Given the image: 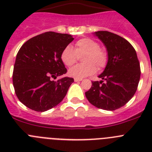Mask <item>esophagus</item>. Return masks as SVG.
<instances>
[{"mask_svg": "<svg viewBox=\"0 0 152 152\" xmlns=\"http://www.w3.org/2000/svg\"><path fill=\"white\" fill-rule=\"evenodd\" d=\"M81 80H82V79L81 78H76V77L75 78V82H79V81H81Z\"/></svg>", "mask_w": 152, "mask_h": 152, "instance_id": "1", "label": "esophagus"}]
</instances>
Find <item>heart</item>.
I'll use <instances>...</instances> for the list:
<instances>
[{
	"label": "heart",
	"mask_w": 152,
	"mask_h": 152,
	"mask_svg": "<svg viewBox=\"0 0 152 152\" xmlns=\"http://www.w3.org/2000/svg\"><path fill=\"white\" fill-rule=\"evenodd\" d=\"M83 55L82 64L75 65L68 71V75L76 78L94 74L96 69L101 71L105 68L109 61L107 51L100 48L97 42L91 38H83L75 43V49L67 45L61 52V60L66 66L71 67L77 61V56Z\"/></svg>",
	"instance_id": "heart-1"
}]
</instances>
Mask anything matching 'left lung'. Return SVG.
<instances>
[{
  "label": "left lung",
  "instance_id": "8db88e82",
  "mask_svg": "<svg viewBox=\"0 0 152 152\" xmlns=\"http://www.w3.org/2000/svg\"><path fill=\"white\" fill-rule=\"evenodd\" d=\"M95 35L107 47L109 61L99 75L102 80L92 81L85 96L97 108L115 110L126 105L136 92L140 63L133 46L124 38L108 31H97Z\"/></svg>",
  "mask_w": 152,
  "mask_h": 152
}]
</instances>
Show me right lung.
Masks as SVG:
<instances>
[{
    "label": "right lung",
    "mask_w": 152,
    "mask_h": 152,
    "mask_svg": "<svg viewBox=\"0 0 152 152\" xmlns=\"http://www.w3.org/2000/svg\"><path fill=\"white\" fill-rule=\"evenodd\" d=\"M73 40L72 35L46 32L21 46L13 66V84L17 98L26 107L44 112L62 101L74 79L52 78L67 72L61 52Z\"/></svg>",
    "instance_id": "1"
}]
</instances>
